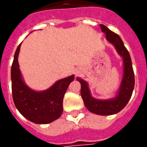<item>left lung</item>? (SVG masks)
Returning <instances> with one entry per match:
<instances>
[{
	"instance_id": "left-lung-1",
	"label": "left lung",
	"mask_w": 147,
	"mask_h": 147,
	"mask_svg": "<svg viewBox=\"0 0 147 147\" xmlns=\"http://www.w3.org/2000/svg\"><path fill=\"white\" fill-rule=\"evenodd\" d=\"M100 27L102 32L105 34L106 39L115 46L118 53L123 57V76L120 83L119 93L113 98L98 100L90 95L88 84L86 81L80 78H77V80L81 84V96L86 109L97 115L109 116L119 113L129 102L135 86V75L129 53L123 45V41L120 36L103 24H101Z\"/></svg>"
}]
</instances>
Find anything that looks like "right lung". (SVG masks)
Instances as JSON below:
<instances>
[{
  "mask_svg": "<svg viewBox=\"0 0 147 147\" xmlns=\"http://www.w3.org/2000/svg\"><path fill=\"white\" fill-rule=\"evenodd\" d=\"M21 44L15 53L11 64V79L13 102L25 118L38 124L49 123L58 119L63 112V99L74 76L58 80L54 85L44 91L38 92L24 83L19 68L18 56Z\"/></svg>",
  "mask_w": 147,
  "mask_h": 147,
  "instance_id": "obj_1",
  "label": "right lung"
}]
</instances>
